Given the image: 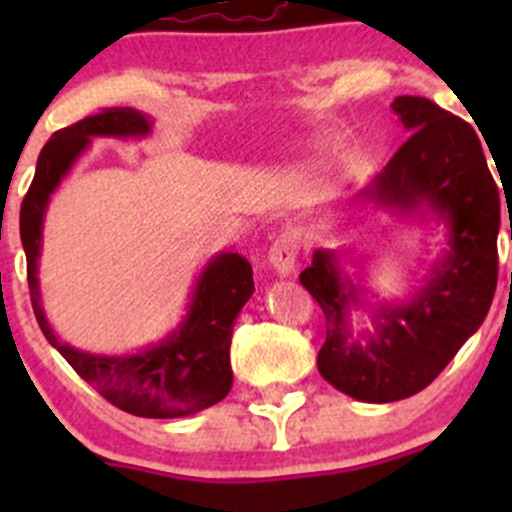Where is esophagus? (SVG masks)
<instances>
[{"mask_svg":"<svg viewBox=\"0 0 512 512\" xmlns=\"http://www.w3.org/2000/svg\"><path fill=\"white\" fill-rule=\"evenodd\" d=\"M297 255H299V240L294 232L285 230L282 235H277V240L270 247V265L275 267L277 275H292L294 267H297Z\"/></svg>","mask_w":512,"mask_h":512,"instance_id":"34e87169","label":"esophagus"}]
</instances>
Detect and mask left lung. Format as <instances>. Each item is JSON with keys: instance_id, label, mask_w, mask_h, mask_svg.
Segmentation results:
<instances>
[{"instance_id": "1", "label": "left lung", "mask_w": 512, "mask_h": 512, "mask_svg": "<svg viewBox=\"0 0 512 512\" xmlns=\"http://www.w3.org/2000/svg\"><path fill=\"white\" fill-rule=\"evenodd\" d=\"M409 138L361 193L399 213L428 205L448 225V252L426 287L406 304L374 309V334L349 332L359 289L332 250H314L299 282L327 317L319 374L369 404L409 399L426 389L483 324L498 285L500 195L478 133L421 96L391 103Z\"/></svg>"}]
</instances>
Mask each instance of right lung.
<instances>
[{"instance_id": "right-lung-1", "label": "right lung", "mask_w": 512, "mask_h": 512, "mask_svg": "<svg viewBox=\"0 0 512 512\" xmlns=\"http://www.w3.org/2000/svg\"><path fill=\"white\" fill-rule=\"evenodd\" d=\"M148 131L151 121L136 108H103L101 113L56 131L36 160L34 180L24 195L22 213H19V232L27 252V280L36 322L51 347L103 399L126 414L178 418L218 404L230 391L232 324L255 292L252 265L245 257L237 252L213 257L200 272L188 314L178 329H173L156 347L123 356L79 352L59 342L41 309L39 277H36L46 205L76 158L89 148L91 138H141Z\"/></svg>"}]
</instances>
